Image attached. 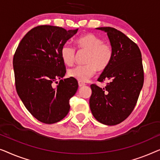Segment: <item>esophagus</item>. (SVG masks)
<instances>
[{
    "instance_id": "obj_1",
    "label": "esophagus",
    "mask_w": 160,
    "mask_h": 160,
    "mask_svg": "<svg viewBox=\"0 0 160 160\" xmlns=\"http://www.w3.org/2000/svg\"><path fill=\"white\" fill-rule=\"evenodd\" d=\"M78 85H79V87H82V86H85V83L82 82H78Z\"/></svg>"
}]
</instances>
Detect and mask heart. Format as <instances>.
<instances>
[{
	"instance_id": "heart-1",
	"label": "heart",
	"mask_w": 160,
	"mask_h": 160,
	"mask_svg": "<svg viewBox=\"0 0 160 160\" xmlns=\"http://www.w3.org/2000/svg\"><path fill=\"white\" fill-rule=\"evenodd\" d=\"M75 43L79 51H86L88 54L85 65H80L70 69L68 75L70 78L79 81L86 82L95 75L96 69L103 71L111 64L114 57V50L109 43L103 42L98 36L88 33L80 36ZM61 58L67 66L74 64L76 57V50L69 44H64L61 48Z\"/></svg>"
}]
</instances>
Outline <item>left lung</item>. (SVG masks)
<instances>
[{
	"label": "left lung",
	"mask_w": 160,
	"mask_h": 160,
	"mask_svg": "<svg viewBox=\"0 0 160 160\" xmlns=\"http://www.w3.org/2000/svg\"><path fill=\"white\" fill-rule=\"evenodd\" d=\"M97 29L107 32L114 57L98 79L106 86L91 85L90 108L98 122L115 125L129 117L138 102L144 81L141 53L136 42L117 29Z\"/></svg>",
	"instance_id": "obj_1"
}]
</instances>
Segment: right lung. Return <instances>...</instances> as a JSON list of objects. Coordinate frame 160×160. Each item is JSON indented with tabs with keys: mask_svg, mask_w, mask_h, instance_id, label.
Returning a JSON list of instances; mask_svg holds the SVG:
<instances>
[{
	"mask_svg": "<svg viewBox=\"0 0 160 160\" xmlns=\"http://www.w3.org/2000/svg\"><path fill=\"white\" fill-rule=\"evenodd\" d=\"M78 30L35 27L24 36L13 55L16 90L27 109L40 122H57L70 109L69 100L78 91V81L72 78L56 80L66 73L61 48Z\"/></svg>",
	"mask_w": 160,
	"mask_h": 160,
	"instance_id": "right-lung-1",
	"label": "right lung"
}]
</instances>
